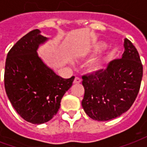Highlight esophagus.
I'll list each match as a JSON object with an SVG mask.
<instances>
[{
  "label": "esophagus",
  "instance_id": "esophagus-1",
  "mask_svg": "<svg viewBox=\"0 0 147 147\" xmlns=\"http://www.w3.org/2000/svg\"><path fill=\"white\" fill-rule=\"evenodd\" d=\"M81 81H82V80L80 79V77H76V78H75V80H74L73 83H80Z\"/></svg>",
  "mask_w": 147,
  "mask_h": 147
}]
</instances>
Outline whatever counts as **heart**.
I'll use <instances>...</instances> for the list:
<instances>
[{
  "mask_svg": "<svg viewBox=\"0 0 147 147\" xmlns=\"http://www.w3.org/2000/svg\"><path fill=\"white\" fill-rule=\"evenodd\" d=\"M104 46H105V44H104V43H98V44L94 45V53H96V52L101 50ZM100 65H101V63H100V61H99V60H94V61H93L90 64V71H94L98 70V69H99V67H100Z\"/></svg>",
  "mask_w": 147,
  "mask_h": 147,
  "instance_id": "b5f03b06",
  "label": "heart"
}]
</instances>
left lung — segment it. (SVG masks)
Masks as SVG:
<instances>
[{
	"label": "left lung",
	"mask_w": 147,
	"mask_h": 147,
	"mask_svg": "<svg viewBox=\"0 0 147 147\" xmlns=\"http://www.w3.org/2000/svg\"><path fill=\"white\" fill-rule=\"evenodd\" d=\"M122 57L112 61L105 70L84 75L82 106L91 119L106 121L128 110L139 94L142 64L131 42L124 39Z\"/></svg>",
	"instance_id": "1"
}]
</instances>
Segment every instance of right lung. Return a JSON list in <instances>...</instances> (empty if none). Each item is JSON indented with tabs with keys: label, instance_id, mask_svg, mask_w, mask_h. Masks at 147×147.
<instances>
[{
	"label": "right lung",
	"instance_id": "1",
	"mask_svg": "<svg viewBox=\"0 0 147 147\" xmlns=\"http://www.w3.org/2000/svg\"><path fill=\"white\" fill-rule=\"evenodd\" d=\"M47 39L38 29L31 30L12 46L5 62L8 99L23 119L34 124L48 122L57 113L75 79L59 76L39 57L37 49Z\"/></svg>",
	"mask_w": 147,
	"mask_h": 147
}]
</instances>
